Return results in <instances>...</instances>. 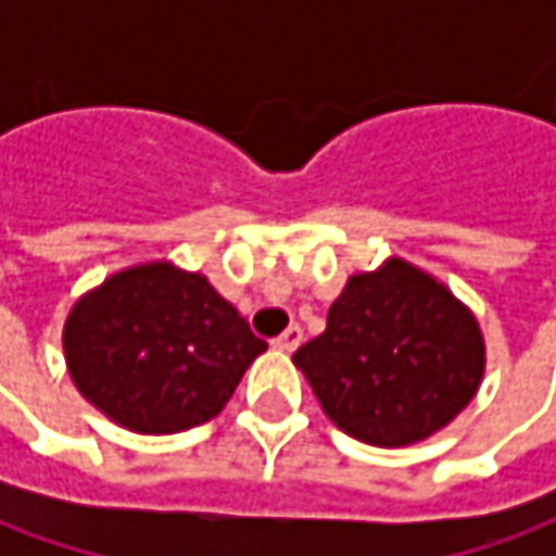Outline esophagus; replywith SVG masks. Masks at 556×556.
I'll list each match as a JSON object with an SVG mask.
<instances>
[{
    "label": "esophagus",
    "mask_w": 556,
    "mask_h": 556,
    "mask_svg": "<svg viewBox=\"0 0 556 556\" xmlns=\"http://www.w3.org/2000/svg\"><path fill=\"white\" fill-rule=\"evenodd\" d=\"M300 343H303V331H300L296 325H290L288 331L281 333V337H275V340H271V346H275L278 353H293Z\"/></svg>",
    "instance_id": "obj_1"
}]
</instances>
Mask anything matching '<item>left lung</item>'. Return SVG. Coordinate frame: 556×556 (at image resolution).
<instances>
[{
  "label": "left lung",
  "mask_w": 556,
  "mask_h": 556,
  "mask_svg": "<svg viewBox=\"0 0 556 556\" xmlns=\"http://www.w3.org/2000/svg\"><path fill=\"white\" fill-rule=\"evenodd\" d=\"M325 415L358 442L402 448L470 405L485 374L477 315L399 256L350 275L328 328L293 353Z\"/></svg>",
  "instance_id": "1"
}]
</instances>
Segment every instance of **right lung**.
Instances as JSON below:
<instances>
[{
	"label": "right lung",
	"instance_id": "add662e5",
	"mask_svg": "<svg viewBox=\"0 0 556 556\" xmlns=\"http://www.w3.org/2000/svg\"><path fill=\"white\" fill-rule=\"evenodd\" d=\"M61 340L83 399L144 437L213 420L268 350L206 275L166 260L114 271L83 293Z\"/></svg>",
	"mask_w": 556,
	"mask_h": 556
}]
</instances>
